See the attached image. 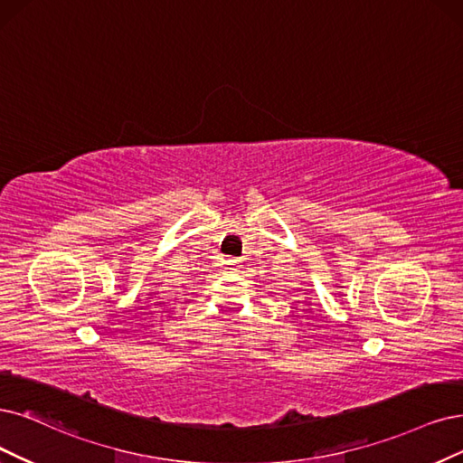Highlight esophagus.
<instances>
[{"label": "esophagus", "instance_id": "1", "mask_svg": "<svg viewBox=\"0 0 463 463\" xmlns=\"http://www.w3.org/2000/svg\"><path fill=\"white\" fill-rule=\"evenodd\" d=\"M225 263H227V267H231V269H234V267H236V265H238V260H227V261H225Z\"/></svg>", "mask_w": 463, "mask_h": 463}]
</instances>
